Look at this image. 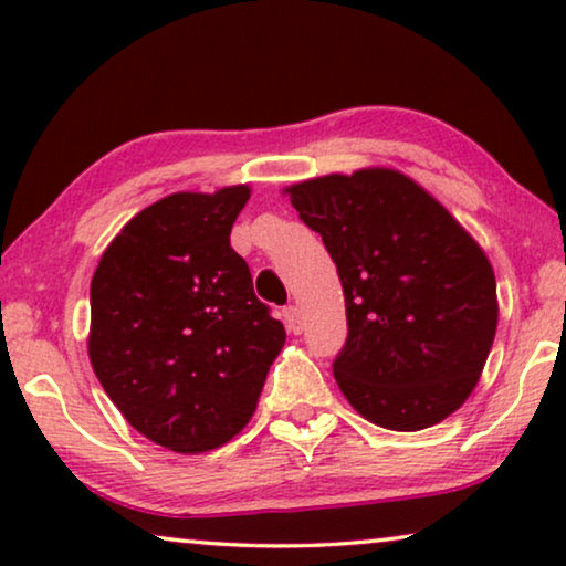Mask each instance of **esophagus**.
Instances as JSON below:
<instances>
[{"label": "esophagus", "instance_id": "esophagus-1", "mask_svg": "<svg viewBox=\"0 0 566 566\" xmlns=\"http://www.w3.org/2000/svg\"><path fill=\"white\" fill-rule=\"evenodd\" d=\"M283 322H285V327L293 332V335H298V332L304 329V316H301L298 306H285L283 308Z\"/></svg>", "mask_w": 566, "mask_h": 566}]
</instances>
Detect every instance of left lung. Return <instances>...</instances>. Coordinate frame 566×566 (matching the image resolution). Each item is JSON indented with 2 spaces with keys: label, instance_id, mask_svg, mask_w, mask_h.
I'll list each match as a JSON object with an SVG mask.
<instances>
[{
  "label": "left lung",
  "instance_id": "left-lung-1",
  "mask_svg": "<svg viewBox=\"0 0 566 566\" xmlns=\"http://www.w3.org/2000/svg\"><path fill=\"white\" fill-rule=\"evenodd\" d=\"M345 291L339 391L374 424L424 430L474 391L497 332V283L467 229L415 180L370 167L291 185Z\"/></svg>",
  "mask_w": 566,
  "mask_h": 566
}]
</instances>
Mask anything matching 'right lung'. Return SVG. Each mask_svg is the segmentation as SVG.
I'll return each instance as SVG.
<instances>
[{"label": "right lung", "instance_id": "obj_1", "mask_svg": "<svg viewBox=\"0 0 566 566\" xmlns=\"http://www.w3.org/2000/svg\"><path fill=\"white\" fill-rule=\"evenodd\" d=\"M247 200V185L157 200L120 229L90 285L99 384L142 436L175 453L229 443L285 343L229 242Z\"/></svg>", "mask_w": 566, "mask_h": 566}]
</instances>
